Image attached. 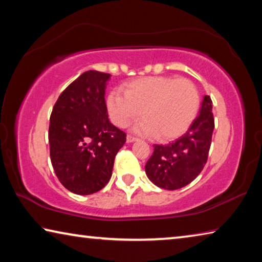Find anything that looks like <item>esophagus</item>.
I'll return each mask as SVG.
<instances>
[{
	"label": "esophagus",
	"instance_id": "34e87169",
	"mask_svg": "<svg viewBox=\"0 0 262 262\" xmlns=\"http://www.w3.org/2000/svg\"><path fill=\"white\" fill-rule=\"evenodd\" d=\"M134 141H137V137L133 136V135H127V142H128V143H132V142H134Z\"/></svg>",
	"mask_w": 262,
	"mask_h": 262
}]
</instances>
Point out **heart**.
Segmentation results:
<instances>
[{"label": "heart", "instance_id": "1", "mask_svg": "<svg viewBox=\"0 0 262 262\" xmlns=\"http://www.w3.org/2000/svg\"><path fill=\"white\" fill-rule=\"evenodd\" d=\"M123 91L113 90L106 99L111 120L125 128L141 117L134 129L157 135L159 140L176 139L188 129L200 108V95L189 79L150 76L127 83Z\"/></svg>", "mask_w": 262, "mask_h": 262}]
</instances>
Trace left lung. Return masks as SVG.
Wrapping results in <instances>:
<instances>
[{
  "mask_svg": "<svg viewBox=\"0 0 262 262\" xmlns=\"http://www.w3.org/2000/svg\"><path fill=\"white\" fill-rule=\"evenodd\" d=\"M212 101L203 97L200 112L188 130L166 145H154V152L145 164V173L158 187L174 190L196 178L205 167L215 128Z\"/></svg>",
  "mask_w": 262,
  "mask_h": 262,
  "instance_id": "8db88e82",
  "label": "left lung"
}]
</instances>
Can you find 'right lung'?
<instances>
[{
    "mask_svg": "<svg viewBox=\"0 0 262 262\" xmlns=\"http://www.w3.org/2000/svg\"><path fill=\"white\" fill-rule=\"evenodd\" d=\"M110 74L89 70L64 89L53 107L48 141L51 162L70 192H98L112 177L126 133L108 120L105 90Z\"/></svg>",
    "mask_w": 262,
    "mask_h": 262,
    "instance_id": "1",
    "label": "right lung"
}]
</instances>
